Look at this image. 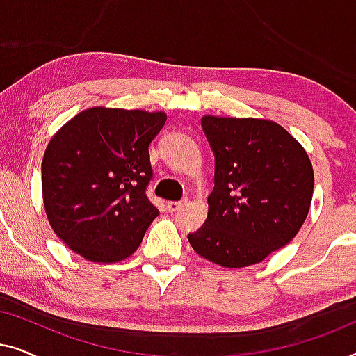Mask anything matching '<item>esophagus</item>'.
<instances>
[{
    "label": "esophagus",
    "mask_w": 356,
    "mask_h": 356,
    "mask_svg": "<svg viewBox=\"0 0 356 356\" xmlns=\"http://www.w3.org/2000/svg\"><path fill=\"white\" fill-rule=\"evenodd\" d=\"M186 204H188L186 199H183V201H172V202L167 204V209H168V212H177L181 207L186 206Z\"/></svg>",
    "instance_id": "obj_1"
}]
</instances>
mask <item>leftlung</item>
Listing matches in <instances>:
<instances>
[{"label": "left lung", "mask_w": 356, "mask_h": 356, "mask_svg": "<svg viewBox=\"0 0 356 356\" xmlns=\"http://www.w3.org/2000/svg\"><path fill=\"white\" fill-rule=\"evenodd\" d=\"M204 134L216 155L204 225L189 233L193 250L228 269L264 261L293 240L309 212L313 165L280 124L206 115Z\"/></svg>", "instance_id": "8db88e82"}]
</instances>
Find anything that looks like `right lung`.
<instances>
[{"label":"right lung","instance_id":"obj_1","mask_svg":"<svg viewBox=\"0 0 356 356\" xmlns=\"http://www.w3.org/2000/svg\"><path fill=\"white\" fill-rule=\"evenodd\" d=\"M165 121L163 111L94 106L47 145L42 193L48 222L84 259H126L159 216L145 189L152 179L149 144Z\"/></svg>","mask_w":356,"mask_h":356}]
</instances>
